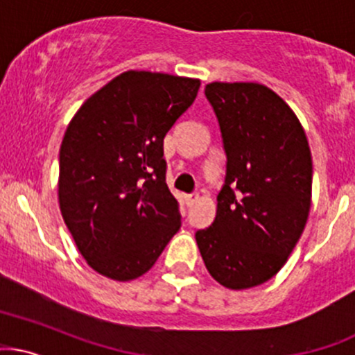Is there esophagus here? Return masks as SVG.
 <instances>
[{
    "mask_svg": "<svg viewBox=\"0 0 355 355\" xmlns=\"http://www.w3.org/2000/svg\"><path fill=\"white\" fill-rule=\"evenodd\" d=\"M198 200V193H190V196H185L187 205H193Z\"/></svg>",
    "mask_w": 355,
    "mask_h": 355,
    "instance_id": "obj_1",
    "label": "esophagus"
}]
</instances>
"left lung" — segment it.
<instances>
[{
  "mask_svg": "<svg viewBox=\"0 0 355 355\" xmlns=\"http://www.w3.org/2000/svg\"><path fill=\"white\" fill-rule=\"evenodd\" d=\"M205 96L227 155L212 225L196 232L205 268L229 290L271 279L303 234L311 205V153L285 101L258 83H210Z\"/></svg>",
  "mask_w": 355,
  "mask_h": 355,
  "instance_id": "8db88e82",
  "label": "left lung"
}]
</instances>
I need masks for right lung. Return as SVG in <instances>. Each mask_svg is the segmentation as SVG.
Listing matches in <instances>:
<instances>
[{
	"label": "right lung",
	"instance_id": "right-lung-1",
	"mask_svg": "<svg viewBox=\"0 0 355 355\" xmlns=\"http://www.w3.org/2000/svg\"><path fill=\"white\" fill-rule=\"evenodd\" d=\"M198 87L192 77L126 70L70 119L58 155V205L85 263L109 279L145 275L180 229L163 138Z\"/></svg>",
	"mask_w": 355,
	"mask_h": 355
}]
</instances>
